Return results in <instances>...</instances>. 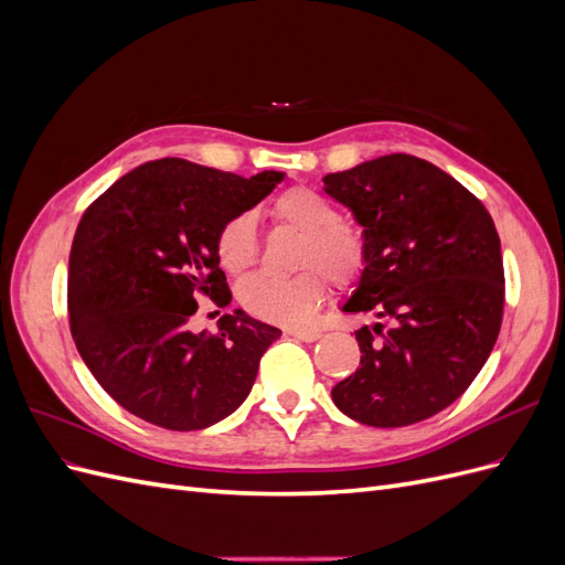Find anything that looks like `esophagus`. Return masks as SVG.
<instances>
[{
  "instance_id": "obj_1",
  "label": "esophagus",
  "mask_w": 565,
  "mask_h": 565,
  "mask_svg": "<svg viewBox=\"0 0 565 565\" xmlns=\"http://www.w3.org/2000/svg\"><path fill=\"white\" fill-rule=\"evenodd\" d=\"M287 334L289 337H297L301 341H316V339H320V332L313 330V328H289Z\"/></svg>"
}]
</instances>
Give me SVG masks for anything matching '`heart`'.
Listing matches in <instances>:
<instances>
[{"label":"heart","instance_id":"1","mask_svg":"<svg viewBox=\"0 0 565 565\" xmlns=\"http://www.w3.org/2000/svg\"><path fill=\"white\" fill-rule=\"evenodd\" d=\"M278 226L299 235L295 245V276H252L237 297L243 309L256 318L278 324H301L328 297V278L337 287H351L367 268L365 235L339 221V210L309 185L287 188L268 204ZM259 235L254 218L237 214L216 235V259L231 276H241L256 264Z\"/></svg>","mask_w":565,"mask_h":565}]
</instances>
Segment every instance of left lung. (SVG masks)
I'll list each match as a JSON object with an SVG mask.
<instances>
[{"mask_svg": "<svg viewBox=\"0 0 565 565\" xmlns=\"http://www.w3.org/2000/svg\"><path fill=\"white\" fill-rule=\"evenodd\" d=\"M322 181L367 243V268L344 311L391 322L355 332L361 367L332 388V401L382 429L429 419L469 388L502 328L492 216L450 174L405 152Z\"/></svg>", "mask_w": 565, "mask_h": 565, "instance_id": "obj_1", "label": "left lung"}]
</instances>
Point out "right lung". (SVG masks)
<instances>
[{"mask_svg": "<svg viewBox=\"0 0 565 565\" xmlns=\"http://www.w3.org/2000/svg\"><path fill=\"white\" fill-rule=\"evenodd\" d=\"M243 179L179 158L136 167L96 198L75 233L67 313L96 382L127 413L169 431H198L243 405L280 330L243 311L218 332H191L198 297L218 309L231 289L216 235L282 181Z\"/></svg>", "mask_w": 565, "mask_h": 565, "instance_id": "obj_1", "label": "right lung"}]
</instances>
